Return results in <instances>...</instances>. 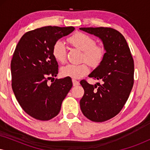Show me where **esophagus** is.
Here are the masks:
<instances>
[{"instance_id": "esophagus-1", "label": "esophagus", "mask_w": 150, "mask_h": 150, "mask_svg": "<svg viewBox=\"0 0 150 150\" xmlns=\"http://www.w3.org/2000/svg\"><path fill=\"white\" fill-rule=\"evenodd\" d=\"M72 83H73V85L74 86H77V85H79V84H80V83L78 81H76V80H75V79H73L72 80Z\"/></svg>"}]
</instances>
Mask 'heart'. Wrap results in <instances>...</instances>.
Segmentation results:
<instances>
[{"label": "heart", "mask_w": 150, "mask_h": 150, "mask_svg": "<svg viewBox=\"0 0 150 150\" xmlns=\"http://www.w3.org/2000/svg\"><path fill=\"white\" fill-rule=\"evenodd\" d=\"M68 41L73 47L83 51L82 59L91 66H98L103 60L106 52L105 48L102 45L96 44V40L92 37L84 33L78 32L71 36ZM52 52L57 61L59 63L65 62L67 52L66 47L63 42L57 41L53 45ZM61 72L65 77L79 79L89 72V67L86 63L79 65L68 64L61 68Z\"/></svg>", "instance_id": "obj_1"}]
</instances>
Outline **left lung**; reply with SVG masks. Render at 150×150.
Instances as JSON below:
<instances>
[{
    "label": "left lung",
    "mask_w": 150,
    "mask_h": 150,
    "mask_svg": "<svg viewBox=\"0 0 150 150\" xmlns=\"http://www.w3.org/2000/svg\"><path fill=\"white\" fill-rule=\"evenodd\" d=\"M80 30L99 38L106 50L103 60L89 75L102 83L93 85L85 80L81 81L85 93L80 106L89 120L105 122L117 115L128 100L134 84V61L126 39L117 30L107 27Z\"/></svg>",
    "instance_id": "8db88e82"
}]
</instances>
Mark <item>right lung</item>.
Listing matches in <instances>:
<instances>
[{
	"instance_id": "right-lung-1",
	"label": "right lung",
	"mask_w": 150,
	"mask_h": 150,
	"mask_svg": "<svg viewBox=\"0 0 150 150\" xmlns=\"http://www.w3.org/2000/svg\"><path fill=\"white\" fill-rule=\"evenodd\" d=\"M75 29L73 26H44L26 33L16 46L11 62V86L18 103L36 120L47 121L59 114L72 87L69 77L48 80L58 74L53 45Z\"/></svg>"
}]
</instances>
